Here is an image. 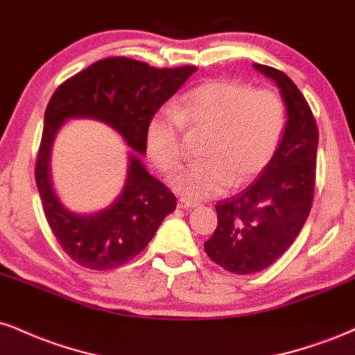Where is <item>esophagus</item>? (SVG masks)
<instances>
[{"label": "esophagus", "mask_w": 355, "mask_h": 355, "mask_svg": "<svg viewBox=\"0 0 355 355\" xmlns=\"http://www.w3.org/2000/svg\"><path fill=\"white\" fill-rule=\"evenodd\" d=\"M177 205L180 207V209H187V210H190V209H195V207H197L198 203H197V202H193V200H189V198H180V200H178Z\"/></svg>", "instance_id": "1"}]
</instances>
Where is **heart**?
<instances>
[{
  "label": "heart",
  "mask_w": 355,
  "mask_h": 355,
  "mask_svg": "<svg viewBox=\"0 0 355 355\" xmlns=\"http://www.w3.org/2000/svg\"><path fill=\"white\" fill-rule=\"evenodd\" d=\"M183 126L207 132V137L200 148L203 158L187 165L173 187L187 197L205 198L267 168L284 138L287 110L272 89L235 81H207L190 89L173 110L155 113L146 126V153L166 175L185 160Z\"/></svg>",
  "instance_id": "b5f03b06"
}]
</instances>
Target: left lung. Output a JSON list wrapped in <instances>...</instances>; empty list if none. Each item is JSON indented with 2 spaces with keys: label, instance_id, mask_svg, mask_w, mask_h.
<instances>
[{
  "label": "left lung",
  "instance_id": "left-lung-1",
  "mask_svg": "<svg viewBox=\"0 0 355 355\" xmlns=\"http://www.w3.org/2000/svg\"><path fill=\"white\" fill-rule=\"evenodd\" d=\"M280 88L287 126L274 160L254 183L215 205L218 222L203 243L207 255L232 274L263 270L294 243L311 214L319 130L307 100L277 68L254 64Z\"/></svg>",
  "mask_w": 355,
  "mask_h": 355
}]
</instances>
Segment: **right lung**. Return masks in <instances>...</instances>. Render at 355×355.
<instances>
[{"mask_svg":"<svg viewBox=\"0 0 355 355\" xmlns=\"http://www.w3.org/2000/svg\"><path fill=\"white\" fill-rule=\"evenodd\" d=\"M197 67L155 68L126 56H110L89 64L60 85L44 112L35 180L44 217L73 262L92 270H112L128 263L153 239L177 198L153 178L135 153L130 155L123 193L107 210L76 215L64 209L51 189L50 150L67 118H95L120 132L138 153L146 152V126L155 113L189 80Z\"/></svg>","mask_w":355,"mask_h":355,"instance_id":"obj_1","label":"right lung"}]
</instances>
